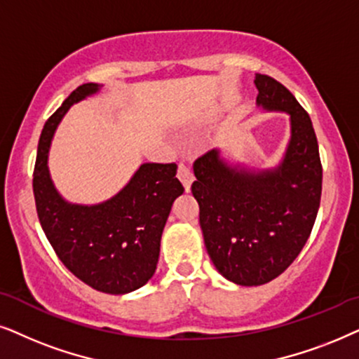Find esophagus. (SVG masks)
Listing matches in <instances>:
<instances>
[{"label": "esophagus", "mask_w": 359, "mask_h": 359, "mask_svg": "<svg viewBox=\"0 0 359 359\" xmlns=\"http://www.w3.org/2000/svg\"><path fill=\"white\" fill-rule=\"evenodd\" d=\"M177 177H179V180L182 182L184 189L190 190V185L194 182V174L192 170H190V165L185 164V162H179V169H177Z\"/></svg>", "instance_id": "esophagus-1"}]
</instances>
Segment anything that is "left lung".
I'll list each match as a JSON object with an SVG mask.
<instances>
[{
    "label": "left lung",
    "instance_id": "8db88e82",
    "mask_svg": "<svg viewBox=\"0 0 359 359\" xmlns=\"http://www.w3.org/2000/svg\"><path fill=\"white\" fill-rule=\"evenodd\" d=\"M256 102L290 114V141L271 170L229 167L212 149L194 162L192 194L210 259L240 285H261L280 276L307 243L322 197V162L309 113L269 75L256 74Z\"/></svg>",
    "mask_w": 359,
    "mask_h": 359
}]
</instances>
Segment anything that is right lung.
Wrapping results in <instances>:
<instances>
[{"instance_id":"add662e5","label":"right lung","mask_w":359,"mask_h":359,"mask_svg":"<svg viewBox=\"0 0 359 359\" xmlns=\"http://www.w3.org/2000/svg\"><path fill=\"white\" fill-rule=\"evenodd\" d=\"M98 88L97 83L80 85L46 121L32 190L41 226L67 269L95 290L119 295L142 287L154 276L162 229L184 187L174 162H147L107 202L88 207L60 197L47 167L52 136L67 109Z\"/></svg>"}]
</instances>
